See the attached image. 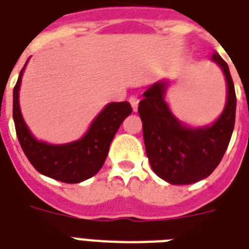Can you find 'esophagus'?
<instances>
[{"instance_id": "esophagus-1", "label": "esophagus", "mask_w": 249, "mask_h": 249, "mask_svg": "<svg viewBox=\"0 0 249 249\" xmlns=\"http://www.w3.org/2000/svg\"><path fill=\"white\" fill-rule=\"evenodd\" d=\"M129 103L132 106L133 111H137L138 109V103H140V98L136 97V95H132V97L129 98Z\"/></svg>"}]
</instances>
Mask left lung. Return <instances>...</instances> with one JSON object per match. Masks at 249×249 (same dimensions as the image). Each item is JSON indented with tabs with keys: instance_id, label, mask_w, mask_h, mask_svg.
Wrapping results in <instances>:
<instances>
[{
	"instance_id": "8db88e82",
	"label": "left lung",
	"mask_w": 249,
	"mask_h": 249,
	"mask_svg": "<svg viewBox=\"0 0 249 249\" xmlns=\"http://www.w3.org/2000/svg\"><path fill=\"white\" fill-rule=\"evenodd\" d=\"M228 84L224 112L212 125L187 128L176 119L164 101L166 81L151 85L140 102L143 140L152 170L172 185H190L204 179L216 169L229 146L235 125L236 95L228 63L213 54Z\"/></svg>"
}]
</instances>
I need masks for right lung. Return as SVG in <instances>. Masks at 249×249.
<instances>
[{
	"instance_id": "1",
	"label": "right lung",
	"mask_w": 249,
	"mask_h": 249,
	"mask_svg": "<svg viewBox=\"0 0 249 249\" xmlns=\"http://www.w3.org/2000/svg\"><path fill=\"white\" fill-rule=\"evenodd\" d=\"M25 66L14 88L13 117L18 140L29 163L44 176L66 182L79 183L97 174L108 154L109 144L121 123L132 113L129 102H113L102 109L79 141L67 144H49L37 141L29 132L19 107V89Z\"/></svg>"
}]
</instances>
